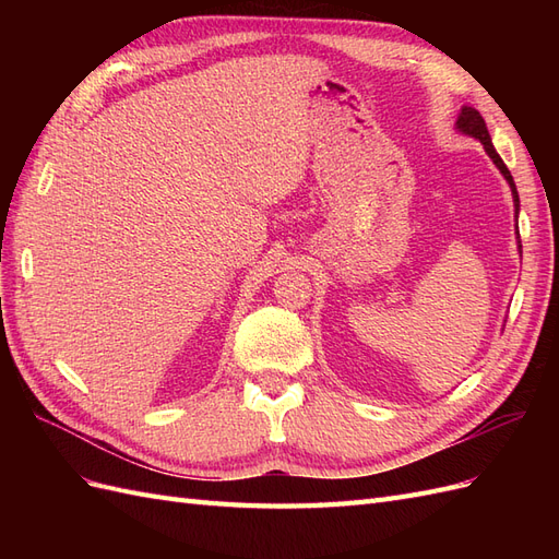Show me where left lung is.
Here are the masks:
<instances>
[{
  "label": "left lung",
  "mask_w": 559,
  "mask_h": 559,
  "mask_svg": "<svg viewBox=\"0 0 559 559\" xmlns=\"http://www.w3.org/2000/svg\"><path fill=\"white\" fill-rule=\"evenodd\" d=\"M456 130L464 132V134H468V138H476V140L485 146L487 156L492 158V163L499 167V173L503 175V179L509 181V186H511L513 205H515V216H518V212H520V198H518V189H515L513 175H511L509 167H506V163L501 160V156L497 154V148H495V144H492V138H489L487 126H485V118L480 116V111H478V109H473V107H464V109H462V114H460V118H456Z\"/></svg>",
  "instance_id": "8db88e82"
}]
</instances>
